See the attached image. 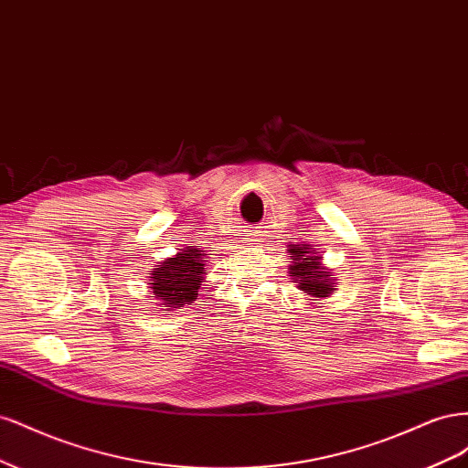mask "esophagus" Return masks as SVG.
Returning <instances> with one entry per match:
<instances>
[{"label":"esophagus","instance_id":"1","mask_svg":"<svg viewBox=\"0 0 468 468\" xmlns=\"http://www.w3.org/2000/svg\"><path fill=\"white\" fill-rule=\"evenodd\" d=\"M253 242H258V234H256V230H250L244 238V244H253Z\"/></svg>","mask_w":468,"mask_h":468}]
</instances>
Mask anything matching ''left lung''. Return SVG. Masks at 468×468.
I'll list each match as a JSON object with an SVG mask.
<instances>
[{
    "label": "left lung",
    "mask_w": 468,
    "mask_h": 468,
    "mask_svg": "<svg viewBox=\"0 0 468 468\" xmlns=\"http://www.w3.org/2000/svg\"><path fill=\"white\" fill-rule=\"evenodd\" d=\"M287 253L292 260L289 265V277L294 279L306 301L330 299L337 279L332 277V269L322 263V253L306 244H291Z\"/></svg>",
    "instance_id": "left-lung-1"
}]
</instances>
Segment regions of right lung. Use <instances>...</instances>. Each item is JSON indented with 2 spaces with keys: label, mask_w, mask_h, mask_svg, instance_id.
I'll list each match as a JSON object with an SVG mask.
<instances>
[{
  "label": "right lung",
  "mask_w": 468,
  "mask_h": 468,
  "mask_svg": "<svg viewBox=\"0 0 468 468\" xmlns=\"http://www.w3.org/2000/svg\"><path fill=\"white\" fill-rule=\"evenodd\" d=\"M207 256L208 253H205V250L186 246L176 256L155 265L148 282V289L155 296V301H160V304L169 310L191 304L205 281Z\"/></svg>",
  "instance_id": "1"
}]
</instances>
